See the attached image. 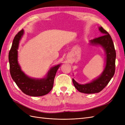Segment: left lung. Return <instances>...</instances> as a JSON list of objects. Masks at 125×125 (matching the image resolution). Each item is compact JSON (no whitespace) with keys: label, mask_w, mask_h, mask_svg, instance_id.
<instances>
[{"label":"left lung","mask_w":125,"mask_h":125,"mask_svg":"<svg viewBox=\"0 0 125 125\" xmlns=\"http://www.w3.org/2000/svg\"><path fill=\"white\" fill-rule=\"evenodd\" d=\"M102 36L89 41L90 44L101 46L105 54V66L103 71L99 77L90 82L80 84L73 79V85L79 92L86 94L99 93L107 85L114 76L115 71L116 51L111 36L102 26L99 27Z\"/></svg>","instance_id":"obj_1"}]
</instances>
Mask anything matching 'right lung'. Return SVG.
I'll return each mask as SVG.
<instances>
[{"label":"right lung","mask_w":125,"mask_h":125,"mask_svg":"<svg viewBox=\"0 0 125 125\" xmlns=\"http://www.w3.org/2000/svg\"><path fill=\"white\" fill-rule=\"evenodd\" d=\"M24 34L22 30L15 36L9 53V62L11 76L17 86L24 94L31 96H41L50 92L53 87L56 72L62 63L51 68L42 78L29 77L21 70L18 62V51L20 41Z\"/></svg>","instance_id":"obj_1"}]
</instances>
